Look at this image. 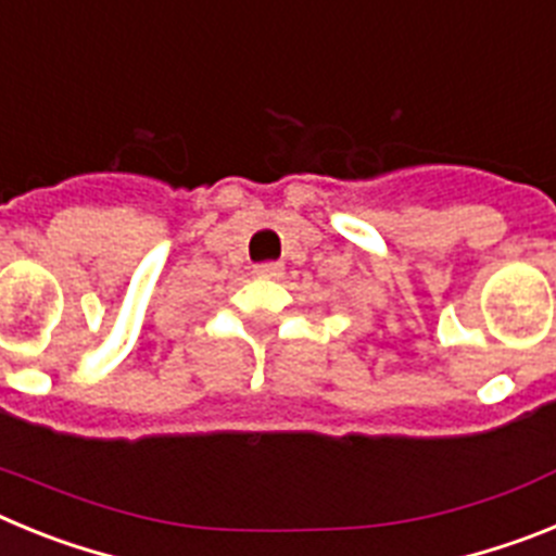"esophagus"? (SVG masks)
Instances as JSON below:
<instances>
[{
	"label": "esophagus",
	"instance_id": "obj_1",
	"mask_svg": "<svg viewBox=\"0 0 556 556\" xmlns=\"http://www.w3.org/2000/svg\"><path fill=\"white\" fill-rule=\"evenodd\" d=\"M253 273L258 275V278H267V281H275V278H281V275H283V264H278V262L255 264Z\"/></svg>",
	"mask_w": 556,
	"mask_h": 556
}]
</instances>
